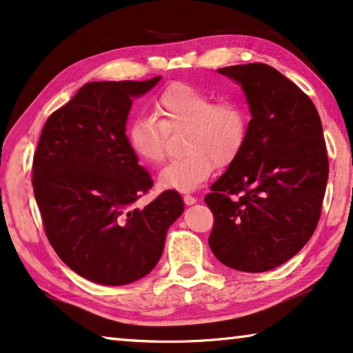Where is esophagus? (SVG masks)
Returning <instances> with one entry per match:
<instances>
[{"mask_svg":"<svg viewBox=\"0 0 353 353\" xmlns=\"http://www.w3.org/2000/svg\"><path fill=\"white\" fill-rule=\"evenodd\" d=\"M183 203H185L187 206H192V205H195V203H196V198L192 196V195H183Z\"/></svg>","mask_w":353,"mask_h":353,"instance_id":"obj_1","label":"esophagus"}]
</instances>
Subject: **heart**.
Returning <instances> with one entry per match:
<instances>
[{"label": "heart", "mask_w": 353, "mask_h": 353, "mask_svg": "<svg viewBox=\"0 0 353 353\" xmlns=\"http://www.w3.org/2000/svg\"><path fill=\"white\" fill-rule=\"evenodd\" d=\"M153 117L134 120L126 129V143L143 165H160L166 153V134L185 131L182 152L158 176V185L192 192L206 182L217 166L230 163L240 152L248 132L246 107L225 99L214 102L212 94L187 83H174L158 94Z\"/></svg>", "instance_id": "b5f03b06"}]
</instances>
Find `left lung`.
I'll return each mask as SVG.
<instances>
[{
  "label": "left lung",
  "mask_w": 353,
  "mask_h": 353,
  "mask_svg": "<svg viewBox=\"0 0 353 353\" xmlns=\"http://www.w3.org/2000/svg\"><path fill=\"white\" fill-rule=\"evenodd\" d=\"M217 72L240 84L251 120L240 152L205 196L214 214L208 243L224 265L259 274L314 235L330 171L323 128L314 102L274 67Z\"/></svg>",
  "instance_id": "1"
}]
</instances>
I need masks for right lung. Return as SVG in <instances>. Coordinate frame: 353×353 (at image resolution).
<instances>
[{
  "label": "right lung",
  "mask_w": 353,
  "mask_h": 353,
  "mask_svg": "<svg viewBox=\"0 0 353 353\" xmlns=\"http://www.w3.org/2000/svg\"><path fill=\"white\" fill-rule=\"evenodd\" d=\"M147 81H92L48 118L33 158V190L48 240L89 281L121 286L150 274L183 212L174 190L136 206L153 181L126 143L132 99Z\"/></svg>",
  "instance_id": "add662e5"
}]
</instances>
